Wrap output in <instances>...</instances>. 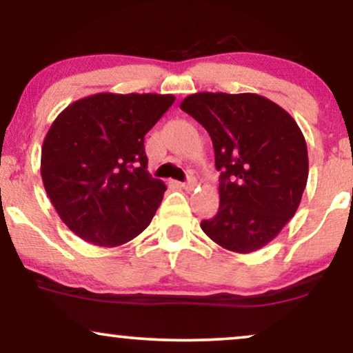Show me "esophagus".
I'll return each instance as SVG.
<instances>
[{"mask_svg": "<svg viewBox=\"0 0 353 353\" xmlns=\"http://www.w3.org/2000/svg\"><path fill=\"white\" fill-rule=\"evenodd\" d=\"M180 186L183 188V190H188V191H191L192 188L196 186V178L190 176V178H188V180H186L185 183H180Z\"/></svg>", "mask_w": 353, "mask_h": 353, "instance_id": "1", "label": "esophagus"}]
</instances>
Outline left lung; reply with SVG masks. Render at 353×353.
<instances>
[{"label":"left lung","instance_id":"1","mask_svg":"<svg viewBox=\"0 0 353 353\" xmlns=\"http://www.w3.org/2000/svg\"><path fill=\"white\" fill-rule=\"evenodd\" d=\"M181 109L210 134L220 207L201 228L239 254L262 249L296 214L308 178L305 138L291 115L254 93H196Z\"/></svg>","mask_w":353,"mask_h":353}]
</instances>
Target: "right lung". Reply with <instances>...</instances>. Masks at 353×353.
I'll return each instance as SVG.
<instances>
[{"label": "right lung", "mask_w": 353, "mask_h": 353, "mask_svg": "<svg viewBox=\"0 0 353 353\" xmlns=\"http://www.w3.org/2000/svg\"><path fill=\"white\" fill-rule=\"evenodd\" d=\"M172 94L99 93L57 115L41 148V178L61 220L101 248L122 245L151 223L167 186L148 173L144 134Z\"/></svg>", "instance_id": "1"}]
</instances>
